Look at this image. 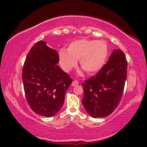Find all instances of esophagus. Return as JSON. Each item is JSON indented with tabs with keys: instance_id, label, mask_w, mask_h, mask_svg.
I'll use <instances>...</instances> for the list:
<instances>
[{
	"instance_id": "obj_1",
	"label": "esophagus",
	"mask_w": 147,
	"mask_h": 147,
	"mask_svg": "<svg viewBox=\"0 0 147 147\" xmlns=\"http://www.w3.org/2000/svg\"><path fill=\"white\" fill-rule=\"evenodd\" d=\"M79 84V82L78 81H77V80H74L73 82V83H72V84H71V85L73 86H76V85H78Z\"/></svg>"
}]
</instances>
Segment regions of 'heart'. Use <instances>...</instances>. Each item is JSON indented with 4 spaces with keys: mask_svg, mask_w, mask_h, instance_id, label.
Listing matches in <instances>:
<instances>
[{
    "mask_svg": "<svg viewBox=\"0 0 147 147\" xmlns=\"http://www.w3.org/2000/svg\"><path fill=\"white\" fill-rule=\"evenodd\" d=\"M108 46L103 40H78L71 42L67 52H59V61L62 67L69 71L76 66L77 61L87 73L93 74L104 66L108 55Z\"/></svg>",
    "mask_w": 147,
    "mask_h": 147,
    "instance_id": "obj_1",
    "label": "heart"
}]
</instances>
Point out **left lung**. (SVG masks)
<instances>
[{"label": "left lung", "mask_w": 147, "mask_h": 147, "mask_svg": "<svg viewBox=\"0 0 147 147\" xmlns=\"http://www.w3.org/2000/svg\"><path fill=\"white\" fill-rule=\"evenodd\" d=\"M127 64L124 52L115 49L101 69L82 83V104L92 117H107L117 108L127 78Z\"/></svg>", "instance_id": "8db88e82"}]
</instances>
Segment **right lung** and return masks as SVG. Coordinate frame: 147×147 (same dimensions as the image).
<instances>
[{
    "instance_id": "obj_1",
    "label": "right lung",
    "mask_w": 147,
    "mask_h": 147,
    "mask_svg": "<svg viewBox=\"0 0 147 147\" xmlns=\"http://www.w3.org/2000/svg\"><path fill=\"white\" fill-rule=\"evenodd\" d=\"M59 55L45 41L36 42L28 54L22 72L28 104L36 114L50 117L63 105L73 80L57 64Z\"/></svg>"
}]
</instances>
